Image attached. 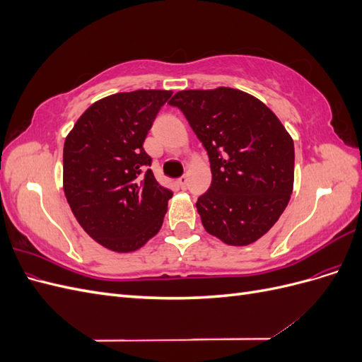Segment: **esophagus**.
Wrapping results in <instances>:
<instances>
[{"instance_id": "esophagus-1", "label": "esophagus", "mask_w": 362, "mask_h": 362, "mask_svg": "<svg viewBox=\"0 0 362 362\" xmlns=\"http://www.w3.org/2000/svg\"><path fill=\"white\" fill-rule=\"evenodd\" d=\"M187 181H189V178H187V177H181V178L177 181L181 190H185V189H187Z\"/></svg>"}]
</instances>
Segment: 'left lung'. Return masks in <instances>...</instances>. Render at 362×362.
<instances>
[{
    "mask_svg": "<svg viewBox=\"0 0 362 362\" xmlns=\"http://www.w3.org/2000/svg\"><path fill=\"white\" fill-rule=\"evenodd\" d=\"M210 158L211 185L196 202L208 234L229 246L257 242L278 222L294 184V145L270 108L243 90L177 92Z\"/></svg>",
    "mask_w": 362,
    "mask_h": 362,
    "instance_id": "8db88e82",
    "label": "left lung"
}]
</instances>
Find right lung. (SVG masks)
I'll list each match as a JSON object with an SVG mask.
<instances>
[{
    "label": "right lung",
    "mask_w": 362,
    "mask_h": 362,
    "mask_svg": "<svg viewBox=\"0 0 362 362\" xmlns=\"http://www.w3.org/2000/svg\"><path fill=\"white\" fill-rule=\"evenodd\" d=\"M172 92L140 89L93 103L64 140L63 190L96 243L134 252L157 235L172 192L151 169L144 141Z\"/></svg>",
    "instance_id": "obj_1"
}]
</instances>
